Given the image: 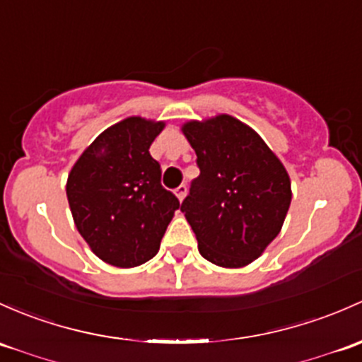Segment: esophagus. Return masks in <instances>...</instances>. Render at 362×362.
<instances>
[{"instance_id":"1","label":"esophagus","mask_w":362,"mask_h":362,"mask_svg":"<svg viewBox=\"0 0 362 362\" xmlns=\"http://www.w3.org/2000/svg\"><path fill=\"white\" fill-rule=\"evenodd\" d=\"M185 194H187V187H185V185H180V187L175 189V196L178 197V201H184Z\"/></svg>"}]
</instances>
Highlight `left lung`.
Instances as JSON below:
<instances>
[{"label": "left lung", "mask_w": 362, "mask_h": 362, "mask_svg": "<svg viewBox=\"0 0 362 362\" xmlns=\"http://www.w3.org/2000/svg\"><path fill=\"white\" fill-rule=\"evenodd\" d=\"M199 177L180 210L211 264L239 269L281 232L291 203L290 175L253 128L229 114L182 124Z\"/></svg>", "instance_id": "obj_1"}]
</instances>
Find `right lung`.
Returning <instances> with one entry per match:
<instances>
[{"instance_id": "add662e5", "label": "right lung", "mask_w": 362, "mask_h": 362, "mask_svg": "<svg viewBox=\"0 0 362 362\" xmlns=\"http://www.w3.org/2000/svg\"><path fill=\"white\" fill-rule=\"evenodd\" d=\"M165 121L130 116L104 130L67 177L76 229L105 264L130 269L159 251L180 203L161 185L149 147Z\"/></svg>"}]
</instances>
